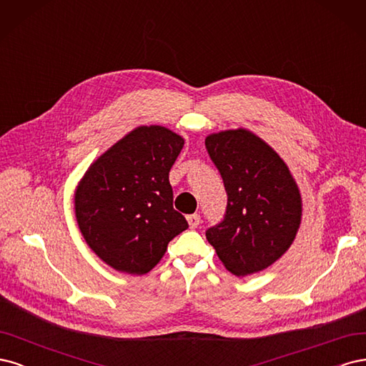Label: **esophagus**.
I'll list each match as a JSON object with an SVG mask.
<instances>
[{
	"instance_id": "1",
	"label": "esophagus",
	"mask_w": 366,
	"mask_h": 366,
	"mask_svg": "<svg viewBox=\"0 0 366 366\" xmlns=\"http://www.w3.org/2000/svg\"><path fill=\"white\" fill-rule=\"evenodd\" d=\"M187 220H188V225H190V228H192V229H194V228H197V227H199V223H200V216L194 213V214L187 216Z\"/></svg>"
}]
</instances>
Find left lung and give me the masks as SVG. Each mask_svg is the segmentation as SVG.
Listing matches in <instances>:
<instances>
[{
	"label": "left lung",
	"mask_w": 366,
	"mask_h": 366,
	"mask_svg": "<svg viewBox=\"0 0 366 366\" xmlns=\"http://www.w3.org/2000/svg\"><path fill=\"white\" fill-rule=\"evenodd\" d=\"M228 194L227 214L207 240L231 274L264 270L286 254L301 225L302 199L287 164L247 129L205 138Z\"/></svg>",
	"instance_id": "obj_1"
}]
</instances>
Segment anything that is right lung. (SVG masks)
<instances>
[{
	"label": "right lung",
	"instance_id": "obj_1",
	"mask_svg": "<svg viewBox=\"0 0 366 366\" xmlns=\"http://www.w3.org/2000/svg\"><path fill=\"white\" fill-rule=\"evenodd\" d=\"M184 138L164 126H138L94 161L74 192L85 242L119 272L144 275L188 228L173 208L169 172Z\"/></svg>",
	"mask_w": 366,
	"mask_h": 366
}]
</instances>
